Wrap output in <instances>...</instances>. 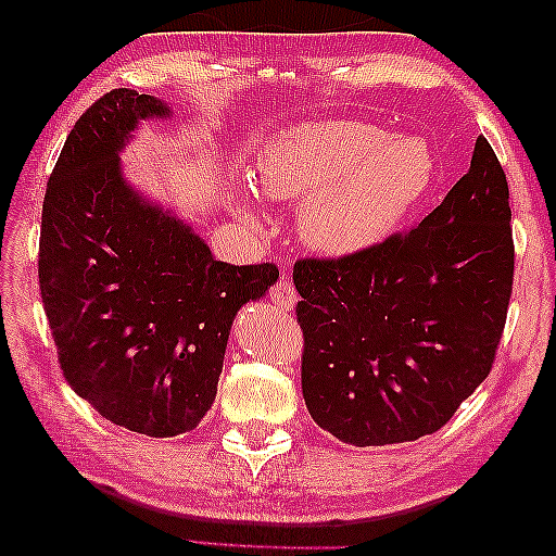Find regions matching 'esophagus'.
<instances>
[{"instance_id":"esophagus-1","label":"esophagus","mask_w":556,"mask_h":556,"mask_svg":"<svg viewBox=\"0 0 556 556\" xmlns=\"http://www.w3.org/2000/svg\"><path fill=\"white\" fill-rule=\"evenodd\" d=\"M270 300L280 307V311H290V307L295 305L298 293L295 288L290 286V280H278V283L270 288Z\"/></svg>"}]
</instances>
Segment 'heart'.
<instances>
[{"label": "heart", "instance_id": "heart-1", "mask_svg": "<svg viewBox=\"0 0 556 556\" xmlns=\"http://www.w3.org/2000/svg\"><path fill=\"white\" fill-rule=\"evenodd\" d=\"M258 179L270 197L305 202L300 226L313 249L357 256L387 241L426 197L433 157L421 140L389 138L369 123L327 121L263 148ZM239 197L253 202L249 189Z\"/></svg>", "mask_w": 556, "mask_h": 556}]
</instances>
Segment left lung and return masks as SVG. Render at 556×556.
<instances>
[{
	"label": "left lung",
	"instance_id": "obj_1",
	"mask_svg": "<svg viewBox=\"0 0 556 556\" xmlns=\"http://www.w3.org/2000/svg\"><path fill=\"white\" fill-rule=\"evenodd\" d=\"M505 172L480 135L470 169L408 231L357 256L300 258L305 406L352 445L416 441L493 369L513 295Z\"/></svg>",
	"mask_w": 556,
	"mask_h": 556
}]
</instances>
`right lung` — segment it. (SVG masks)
<instances>
[{"mask_svg":"<svg viewBox=\"0 0 556 556\" xmlns=\"http://www.w3.org/2000/svg\"><path fill=\"white\" fill-rule=\"evenodd\" d=\"M115 88L78 117L41 212L39 286L63 377L127 431L169 439L212 408L236 313L278 280L273 263L216 261L185 222L132 192L117 152L167 117Z\"/></svg>","mask_w":556,"mask_h":556,"instance_id":"right-lung-1","label":"right lung"}]
</instances>
